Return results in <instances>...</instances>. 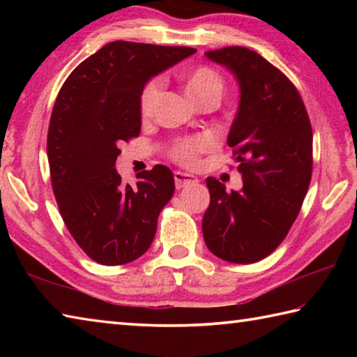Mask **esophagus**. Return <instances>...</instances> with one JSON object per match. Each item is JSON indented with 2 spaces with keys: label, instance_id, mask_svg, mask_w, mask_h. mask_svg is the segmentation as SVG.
Here are the masks:
<instances>
[{
  "label": "esophagus",
  "instance_id": "1",
  "mask_svg": "<svg viewBox=\"0 0 357 357\" xmlns=\"http://www.w3.org/2000/svg\"><path fill=\"white\" fill-rule=\"evenodd\" d=\"M198 179L193 176V174L189 173H183V172H174V184H176V189H183V187H187L190 184H197Z\"/></svg>",
  "mask_w": 357,
  "mask_h": 357
}]
</instances>
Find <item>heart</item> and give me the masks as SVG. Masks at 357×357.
<instances>
[{
	"mask_svg": "<svg viewBox=\"0 0 357 357\" xmlns=\"http://www.w3.org/2000/svg\"><path fill=\"white\" fill-rule=\"evenodd\" d=\"M179 82L184 84L187 94L197 105H215L225 93L227 83L219 70L206 64L185 68L178 74ZM160 80H149L138 96V108L143 118L154 113L160 98ZM211 149V140L206 137H192L179 140L170 148V157L183 167H195L200 154Z\"/></svg>",
	"mask_w": 357,
	"mask_h": 357,
	"instance_id": "b5f03b06",
	"label": "heart"
}]
</instances>
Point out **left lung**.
Masks as SVG:
<instances>
[{
	"mask_svg": "<svg viewBox=\"0 0 357 357\" xmlns=\"http://www.w3.org/2000/svg\"><path fill=\"white\" fill-rule=\"evenodd\" d=\"M204 55L227 66L239 82L241 104L228 146L244 185L227 192L219 179H206L211 203L203 215V238L225 261L257 263L285 239L309 190V113L291 80L257 52L223 47Z\"/></svg>",
	"mask_w": 357,
	"mask_h": 357,
	"instance_id": "1",
	"label": "left lung"
}]
</instances>
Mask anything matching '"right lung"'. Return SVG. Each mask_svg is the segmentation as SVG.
<instances>
[{
  "label": "right lung",
  "instance_id": "obj_1",
  "mask_svg": "<svg viewBox=\"0 0 357 357\" xmlns=\"http://www.w3.org/2000/svg\"><path fill=\"white\" fill-rule=\"evenodd\" d=\"M195 52L114 40L78 64L59 89L47 134L52 189L72 238L96 263H130L153 243L157 217L173 197V173L155 165L130 187L114 164L121 144L140 135L144 83Z\"/></svg>",
  "mask_w": 357,
  "mask_h": 357
}]
</instances>
